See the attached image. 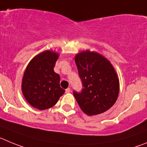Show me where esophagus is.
<instances>
[{
	"label": "esophagus",
	"instance_id": "34e87169",
	"mask_svg": "<svg viewBox=\"0 0 147 147\" xmlns=\"http://www.w3.org/2000/svg\"><path fill=\"white\" fill-rule=\"evenodd\" d=\"M65 92L67 93V94H69V93H70V92H71L70 88H68L66 89V90H65Z\"/></svg>",
	"mask_w": 147,
	"mask_h": 147
}]
</instances>
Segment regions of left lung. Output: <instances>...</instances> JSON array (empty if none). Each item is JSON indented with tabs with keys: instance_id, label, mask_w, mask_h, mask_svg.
I'll return each instance as SVG.
<instances>
[{
	"instance_id": "left-lung-1",
	"label": "left lung",
	"mask_w": 147,
	"mask_h": 147,
	"mask_svg": "<svg viewBox=\"0 0 147 147\" xmlns=\"http://www.w3.org/2000/svg\"><path fill=\"white\" fill-rule=\"evenodd\" d=\"M75 61L83 88L73 94L81 110L90 116L107 111L117 101L120 89L113 66L102 55L89 50L78 53Z\"/></svg>"
}]
</instances>
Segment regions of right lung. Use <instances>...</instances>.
I'll list each match as a JSON object with an SVG mask.
<instances>
[{"label":"right lung","instance_id":"add662e5","mask_svg":"<svg viewBox=\"0 0 147 147\" xmlns=\"http://www.w3.org/2000/svg\"><path fill=\"white\" fill-rule=\"evenodd\" d=\"M59 54L45 51L35 56L27 65L22 90L27 102L40 110L49 109L57 103L65 90L60 87V77L53 70Z\"/></svg>","mask_w":147,"mask_h":147}]
</instances>
